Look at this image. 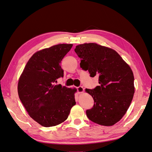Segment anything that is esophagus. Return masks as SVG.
<instances>
[{"label": "esophagus", "instance_id": "34e87169", "mask_svg": "<svg viewBox=\"0 0 152 152\" xmlns=\"http://www.w3.org/2000/svg\"><path fill=\"white\" fill-rule=\"evenodd\" d=\"M77 89V91L78 93H81L84 91V88L83 86H78L76 88Z\"/></svg>", "mask_w": 152, "mask_h": 152}]
</instances>
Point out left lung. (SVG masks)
Returning a JSON list of instances; mask_svg holds the SVG:
<instances>
[{
    "label": "left lung",
    "instance_id": "8db88e82",
    "mask_svg": "<svg viewBox=\"0 0 152 152\" xmlns=\"http://www.w3.org/2000/svg\"><path fill=\"white\" fill-rule=\"evenodd\" d=\"M81 59L80 67L90 76H98L99 86L86 91L94 99L92 108L87 110L88 118L103 126H112L125 115L134 93L132 70L115 50L96 43L76 46Z\"/></svg>",
    "mask_w": 152,
    "mask_h": 152
}]
</instances>
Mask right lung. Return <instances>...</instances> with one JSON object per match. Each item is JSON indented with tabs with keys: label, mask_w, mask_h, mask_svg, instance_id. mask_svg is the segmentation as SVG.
Returning a JSON list of instances; mask_svg holds the SVG:
<instances>
[{
	"label": "right lung",
	"mask_w": 152,
	"mask_h": 152,
	"mask_svg": "<svg viewBox=\"0 0 152 152\" xmlns=\"http://www.w3.org/2000/svg\"><path fill=\"white\" fill-rule=\"evenodd\" d=\"M72 44H61L34 54L18 83L20 100L29 116L44 127L58 125L76 104L75 88L55 85L64 76L60 63Z\"/></svg>",
	"instance_id": "1"
}]
</instances>
